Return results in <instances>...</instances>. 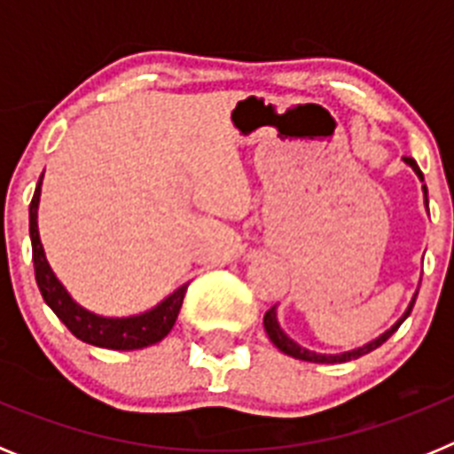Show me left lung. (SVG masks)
Returning a JSON list of instances; mask_svg holds the SVG:
<instances>
[{"mask_svg":"<svg viewBox=\"0 0 454 454\" xmlns=\"http://www.w3.org/2000/svg\"><path fill=\"white\" fill-rule=\"evenodd\" d=\"M404 163H407V166H411V170H414L416 175H419L420 182H423V172H420L419 163H416L414 159H409V156H404ZM423 192H425V207H427V186H425V184H423ZM416 295H419V293H414V298H411V302H409L407 311H404V314L395 320V325H391V330H387L384 334H380L375 340L366 343V346L355 348V350H348V352H339V355H320V352L307 350V348H302L300 343H295V340H293L291 336H286V332L279 327V323H277V307H270L266 311V316H263V327H266L268 339H270L272 343H275V346L284 352V355L295 356V359H302V362H314V364H343V362H350V359H359V356L368 355V352H372L375 348L382 346L384 340H387L393 332L398 330L400 325L404 323V318L411 314V309H414V302H416Z\"/></svg>","mask_w":454,"mask_h":454,"instance_id":"8db88e82","label":"left lung"}]
</instances>
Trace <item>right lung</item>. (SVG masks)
<instances>
[{"instance_id": "add662e5", "label": "right lung", "mask_w": 454, "mask_h": 454, "mask_svg": "<svg viewBox=\"0 0 454 454\" xmlns=\"http://www.w3.org/2000/svg\"><path fill=\"white\" fill-rule=\"evenodd\" d=\"M40 186H43V175H40L38 186H35L34 200H31L29 207V234L31 247H34L35 282H38V288L43 293V300L47 302V307L59 316V320L79 340L90 343V346L106 348V350H140V348L154 346L161 339H166L170 334L175 320H177L188 284L179 286L177 291L170 293L156 307H152L150 311H143L138 316L108 318V316L92 314V311L83 309L82 304L72 300L67 288L59 282V277L54 275L51 266L47 263L45 250H43V243H40L38 234Z\"/></svg>"}]
</instances>
